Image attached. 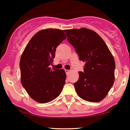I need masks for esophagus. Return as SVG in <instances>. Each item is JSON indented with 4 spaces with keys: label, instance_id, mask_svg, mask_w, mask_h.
I'll return each mask as SVG.
<instances>
[{
    "label": "esophagus",
    "instance_id": "1",
    "mask_svg": "<svg viewBox=\"0 0 130 130\" xmlns=\"http://www.w3.org/2000/svg\"><path fill=\"white\" fill-rule=\"evenodd\" d=\"M65 72H66L67 75L69 74V72H70V71H69V70H65Z\"/></svg>",
    "mask_w": 130,
    "mask_h": 130
}]
</instances>
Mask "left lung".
<instances>
[{
    "label": "left lung",
    "instance_id": "obj_1",
    "mask_svg": "<svg viewBox=\"0 0 130 130\" xmlns=\"http://www.w3.org/2000/svg\"><path fill=\"white\" fill-rule=\"evenodd\" d=\"M67 40L75 48L83 72L74 83L77 95L89 102H99L107 95L114 82L116 63L112 54L98 34L87 28L65 31Z\"/></svg>",
    "mask_w": 130,
    "mask_h": 130
}]
</instances>
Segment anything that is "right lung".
I'll return each instance as SVG.
<instances>
[{
    "mask_svg": "<svg viewBox=\"0 0 130 130\" xmlns=\"http://www.w3.org/2000/svg\"><path fill=\"white\" fill-rule=\"evenodd\" d=\"M63 31L47 29L35 34L25 47L20 61L21 83L29 96L40 103L54 100L65 84L63 69H51L56 47L66 39Z\"/></svg>",
    "mask_w": 130,
    "mask_h": 130,
    "instance_id": "obj_1",
    "label": "right lung"
}]
</instances>
